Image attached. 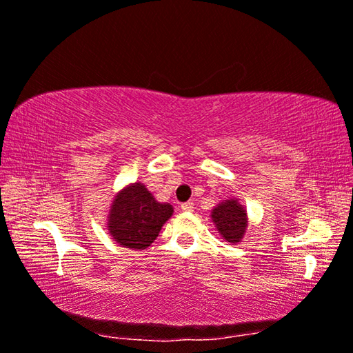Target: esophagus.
<instances>
[{"mask_svg": "<svg viewBox=\"0 0 353 353\" xmlns=\"http://www.w3.org/2000/svg\"><path fill=\"white\" fill-rule=\"evenodd\" d=\"M181 209H182L183 212H193V209H194V204L192 203V201H187V203L181 204Z\"/></svg>", "mask_w": 353, "mask_h": 353, "instance_id": "obj_1", "label": "esophagus"}]
</instances>
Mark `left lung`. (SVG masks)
I'll use <instances>...</instances> for the list:
<instances>
[{
    "instance_id": "obj_1",
    "label": "left lung",
    "mask_w": 353,
    "mask_h": 353,
    "mask_svg": "<svg viewBox=\"0 0 353 353\" xmlns=\"http://www.w3.org/2000/svg\"><path fill=\"white\" fill-rule=\"evenodd\" d=\"M212 220L223 239H226L228 242L237 243L242 240L247 229V212L237 201L228 199L218 204L212 212Z\"/></svg>"
}]
</instances>
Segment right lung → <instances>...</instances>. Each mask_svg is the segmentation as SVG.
Here are the masks:
<instances>
[{"mask_svg": "<svg viewBox=\"0 0 353 353\" xmlns=\"http://www.w3.org/2000/svg\"><path fill=\"white\" fill-rule=\"evenodd\" d=\"M171 215L170 204L157 203L148 188L137 182L116 196L110 210L108 231L122 247L146 250Z\"/></svg>", "mask_w": 353, "mask_h": 353, "instance_id": "add662e5", "label": "right lung"}]
</instances>
